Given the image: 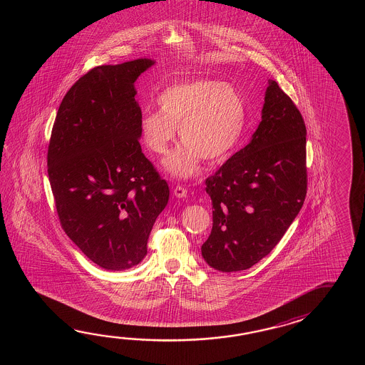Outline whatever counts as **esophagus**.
<instances>
[{"mask_svg": "<svg viewBox=\"0 0 365 365\" xmlns=\"http://www.w3.org/2000/svg\"><path fill=\"white\" fill-rule=\"evenodd\" d=\"M173 194H175L176 198H185L186 195H187V190H186L184 186L178 185L173 189Z\"/></svg>", "mask_w": 365, "mask_h": 365, "instance_id": "1", "label": "esophagus"}]
</instances>
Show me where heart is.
<instances>
[{"label":"heart","mask_w":365,"mask_h":365,"mask_svg":"<svg viewBox=\"0 0 365 365\" xmlns=\"http://www.w3.org/2000/svg\"><path fill=\"white\" fill-rule=\"evenodd\" d=\"M159 112L140 120V140L156 155L168 153L180 129L182 145L164 160L178 179L198 171L200 162L217 163L232 153L247 124V106L237 88L215 79L165 87L156 98Z\"/></svg>","instance_id":"1"}]
</instances>
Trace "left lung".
<instances>
[{"instance_id": "8db88e82", "label": "left lung", "mask_w": 365, "mask_h": 365, "mask_svg": "<svg viewBox=\"0 0 365 365\" xmlns=\"http://www.w3.org/2000/svg\"><path fill=\"white\" fill-rule=\"evenodd\" d=\"M305 145L302 113L269 79L250 142L206 180L212 230L201 252L210 267L247 270L279 242L307 195Z\"/></svg>"}]
</instances>
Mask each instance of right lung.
Masks as SVG:
<instances>
[{
    "label": "right lung",
    "mask_w": 365,
    "mask_h": 365,
    "mask_svg": "<svg viewBox=\"0 0 365 365\" xmlns=\"http://www.w3.org/2000/svg\"><path fill=\"white\" fill-rule=\"evenodd\" d=\"M155 61L101 65L63 96L48 148L62 228L93 264L121 272L148 255L170 189L140 148L135 81Z\"/></svg>",
    "instance_id": "add662e5"
}]
</instances>
